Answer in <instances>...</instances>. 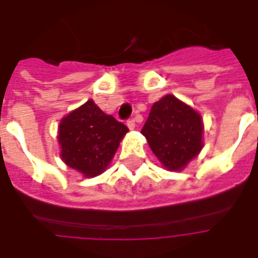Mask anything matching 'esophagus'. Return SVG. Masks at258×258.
I'll return each mask as SVG.
<instances>
[{"label":"esophagus","mask_w":258,"mask_h":258,"mask_svg":"<svg viewBox=\"0 0 258 258\" xmlns=\"http://www.w3.org/2000/svg\"><path fill=\"white\" fill-rule=\"evenodd\" d=\"M127 127H128L130 130H134L135 128V120H127Z\"/></svg>","instance_id":"1"}]
</instances>
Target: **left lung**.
Returning <instances> with one entry per match:
<instances>
[{"mask_svg": "<svg viewBox=\"0 0 258 258\" xmlns=\"http://www.w3.org/2000/svg\"><path fill=\"white\" fill-rule=\"evenodd\" d=\"M203 131L200 113L168 94L153 103L141 133L163 167L181 171L202 151Z\"/></svg>", "mask_w": 258, "mask_h": 258, "instance_id": "1", "label": "left lung"}]
</instances>
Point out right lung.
<instances>
[{
  "label": "right lung",
  "instance_id": "1",
  "mask_svg": "<svg viewBox=\"0 0 258 258\" xmlns=\"http://www.w3.org/2000/svg\"><path fill=\"white\" fill-rule=\"evenodd\" d=\"M128 128L103 113L92 99L66 114L58 127L60 159L85 178L102 174Z\"/></svg>",
  "mask_w": 258,
  "mask_h": 258
}]
</instances>
